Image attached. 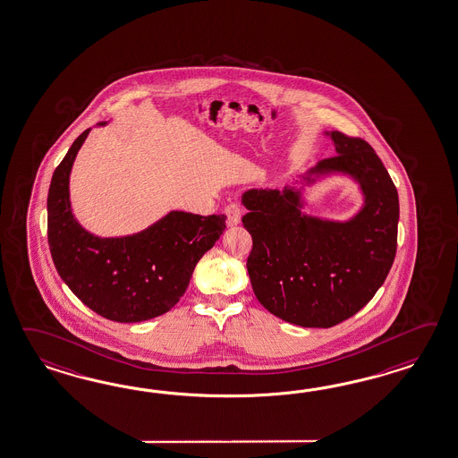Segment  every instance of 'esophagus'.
Returning a JSON list of instances; mask_svg holds the SVG:
<instances>
[{"mask_svg":"<svg viewBox=\"0 0 458 458\" xmlns=\"http://www.w3.org/2000/svg\"><path fill=\"white\" fill-rule=\"evenodd\" d=\"M225 215H226L228 225H238L242 220V207L238 203H228L225 207Z\"/></svg>","mask_w":458,"mask_h":458,"instance_id":"1","label":"esophagus"}]
</instances>
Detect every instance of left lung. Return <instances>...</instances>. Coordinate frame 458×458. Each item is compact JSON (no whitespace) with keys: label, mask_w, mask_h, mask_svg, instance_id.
Returning <instances> with one entry per match:
<instances>
[{"label":"left lung","mask_w":458,"mask_h":458,"mask_svg":"<svg viewBox=\"0 0 458 458\" xmlns=\"http://www.w3.org/2000/svg\"><path fill=\"white\" fill-rule=\"evenodd\" d=\"M331 139L337 156L310 175L341 172L359 182L364 207L349 222L304 215L300 190L290 187L243 193L242 222L253 238L246 268L255 296L271 314L302 327H331L364 308L397 250L399 195L389 172L364 139L339 131Z\"/></svg>","instance_id":"8db88e82"}]
</instances>
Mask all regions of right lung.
Returning <instances> with one entry per match:
<instances>
[{"mask_svg":"<svg viewBox=\"0 0 458 458\" xmlns=\"http://www.w3.org/2000/svg\"><path fill=\"white\" fill-rule=\"evenodd\" d=\"M89 131L74 140L51 179V257L69 290L102 318L117 323L152 319L179 302L199 259L224 233L226 216L170 212L132 236L99 238L86 232L71 212L69 174Z\"/></svg>","mask_w":458,"mask_h":458,"instance_id":"1","label":"right lung"}]
</instances>
